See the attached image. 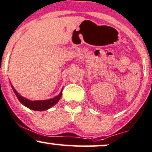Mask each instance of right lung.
Masks as SVG:
<instances>
[{
    "label": "right lung",
    "instance_id": "right-lung-1",
    "mask_svg": "<svg viewBox=\"0 0 152 152\" xmlns=\"http://www.w3.org/2000/svg\"><path fill=\"white\" fill-rule=\"evenodd\" d=\"M12 89L14 90L15 94L17 96L18 99H19L20 102L23 104V105L26 106V107H28L29 109L35 111H44L46 110L50 109L52 107H53L55 104H56L58 102V101L60 100V99L62 96V91L63 89L61 90V91L60 92V94L58 96H55V97L52 98V99H45V100H35V101H31L29 99L24 98V96H22L21 95H20L19 93L16 91V90L14 89V86H12V84H11Z\"/></svg>",
    "mask_w": 152,
    "mask_h": 152
}]
</instances>
